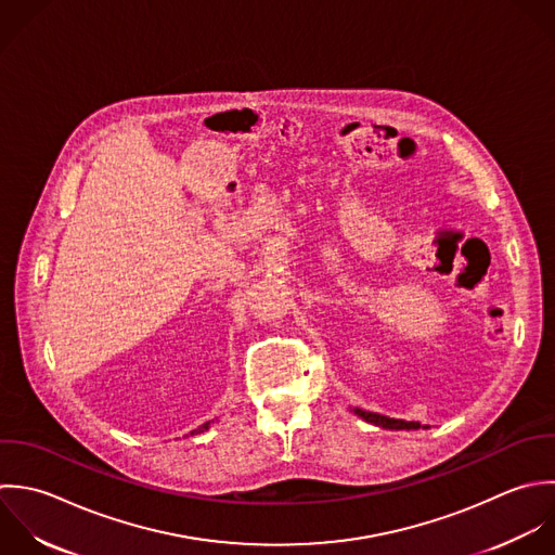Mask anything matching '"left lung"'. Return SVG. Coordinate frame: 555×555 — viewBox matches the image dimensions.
I'll use <instances>...</instances> for the list:
<instances>
[{
    "label": "left lung",
    "mask_w": 555,
    "mask_h": 555,
    "mask_svg": "<svg viewBox=\"0 0 555 555\" xmlns=\"http://www.w3.org/2000/svg\"><path fill=\"white\" fill-rule=\"evenodd\" d=\"M352 413L359 415L361 420H365L367 424H374V426L385 428V430H420V428H428V426H422L420 422L393 420V417H387V415H380V413H370V411H363V409H352Z\"/></svg>",
    "instance_id": "left-lung-1"
}]
</instances>
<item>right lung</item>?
Here are the masks:
<instances>
[{"mask_svg": "<svg viewBox=\"0 0 555 555\" xmlns=\"http://www.w3.org/2000/svg\"><path fill=\"white\" fill-rule=\"evenodd\" d=\"M209 426H211V422H207V424H203V426H198L196 430H192L190 435H201V433H205V430H209Z\"/></svg>", "mask_w": 555, "mask_h": 555, "instance_id": "add662e5", "label": "right lung"}]
</instances>
